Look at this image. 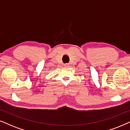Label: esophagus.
I'll return each instance as SVG.
<instances>
[{
    "mask_svg": "<svg viewBox=\"0 0 130 130\" xmlns=\"http://www.w3.org/2000/svg\"><path fill=\"white\" fill-rule=\"evenodd\" d=\"M64 66H65V67H68V63H65V65H64Z\"/></svg>",
    "mask_w": 130,
    "mask_h": 130,
    "instance_id": "obj_1",
    "label": "esophagus"
}]
</instances>
